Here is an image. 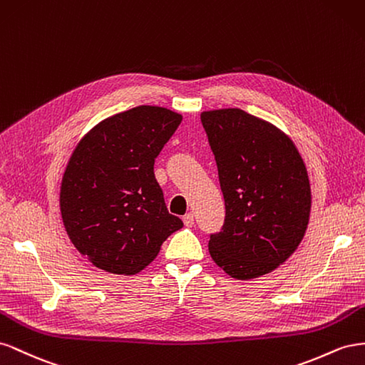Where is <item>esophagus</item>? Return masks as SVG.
<instances>
[{
	"instance_id": "1",
	"label": "esophagus",
	"mask_w": 365,
	"mask_h": 365,
	"mask_svg": "<svg viewBox=\"0 0 365 365\" xmlns=\"http://www.w3.org/2000/svg\"><path fill=\"white\" fill-rule=\"evenodd\" d=\"M183 223H185V226L192 227V226H194V214H192V212L185 214V215H183Z\"/></svg>"
}]
</instances>
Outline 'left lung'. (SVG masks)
Listing matches in <instances>:
<instances>
[{"label": "left lung", "mask_w": 365, "mask_h": 365, "mask_svg": "<svg viewBox=\"0 0 365 365\" xmlns=\"http://www.w3.org/2000/svg\"><path fill=\"white\" fill-rule=\"evenodd\" d=\"M225 199V223L210 254L237 279L272 272L295 252L310 215L306 165L275 125L240 108L203 111Z\"/></svg>", "instance_id": "left-lung-1"}]
</instances>
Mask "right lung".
<instances>
[{
    "mask_svg": "<svg viewBox=\"0 0 365 365\" xmlns=\"http://www.w3.org/2000/svg\"><path fill=\"white\" fill-rule=\"evenodd\" d=\"M182 122L168 108L139 106L91 128L61 183V215L71 243L106 272L148 266L183 222L168 212L154 160Z\"/></svg>",
    "mask_w": 365,
    "mask_h": 365,
    "instance_id": "right-lung-1",
    "label": "right lung"
}]
</instances>
